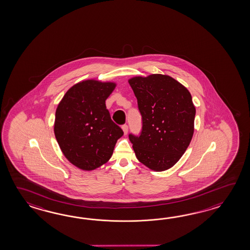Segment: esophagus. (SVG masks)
Wrapping results in <instances>:
<instances>
[{
  "mask_svg": "<svg viewBox=\"0 0 250 250\" xmlns=\"http://www.w3.org/2000/svg\"><path fill=\"white\" fill-rule=\"evenodd\" d=\"M123 130L124 135H127V131H128V127H127V125H123Z\"/></svg>",
  "mask_w": 250,
  "mask_h": 250,
  "instance_id": "obj_1",
  "label": "esophagus"
}]
</instances>
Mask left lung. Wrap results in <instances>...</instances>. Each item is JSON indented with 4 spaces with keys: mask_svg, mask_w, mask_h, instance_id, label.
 Wrapping results in <instances>:
<instances>
[{
    "mask_svg": "<svg viewBox=\"0 0 250 250\" xmlns=\"http://www.w3.org/2000/svg\"><path fill=\"white\" fill-rule=\"evenodd\" d=\"M128 83L143 121L140 136H128L135 154L150 170H168L186 152L194 134L191 95L168 75L133 77Z\"/></svg>",
    "mask_w": 250,
    "mask_h": 250,
    "instance_id": "obj_1",
    "label": "left lung"
}]
</instances>
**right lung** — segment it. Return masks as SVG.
I'll use <instances>...</instances> for the list:
<instances>
[{
    "instance_id": "add662e5",
    "label": "right lung",
    "mask_w": 250,
    "mask_h": 250,
    "mask_svg": "<svg viewBox=\"0 0 250 250\" xmlns=\"http://www.w3.org/2000/svg\"><path fill=\"white\" fill-rule=\"evenodd\" d=\"M115 82L87 80L72 85L59 103L54 135L64 156L82 170H96L112 157L123 129L113 123L105 100Z\"/></svg>"
}]
</instances>
